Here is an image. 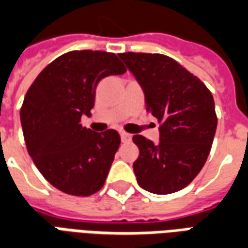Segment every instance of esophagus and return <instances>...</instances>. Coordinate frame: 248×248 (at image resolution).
<instances>
[{
    "instance_id": "obj_1",
    "label": "esophagus",
    "mask_w": 248,
    "mask_h": 248,
    "mask_svg": "<svg viewBox=\"0 0 248 248\" xmlns=\"http://www.w3.org/2000/svg\"><path fill=\"white\" fill-rule=\"evenodd\" d=\"M119 135H121V140H122V142H130V140H131V135H130L129 133L121 131Z\"/></svg>"
}]
</instances>
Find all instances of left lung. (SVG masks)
<instances>
[{"mask_svg": "<svg viewBox=\"0 0 248 248\" xmlns=\"http://www.w3.org/2000/svg\"><path fill=\"white\" fill-rule=\"evenodd\" d=\"M143 90L146 111L159 127V143L134 135L140 149L137 182L153 194H171L192 182L207 159L217 130L213 94L199 78L163 54L121 53Z\"/></svg>", "mask_w": 248, "mask_h": 248, "instance_id": "8db88e82", "label": "left lung"}]
</instances>
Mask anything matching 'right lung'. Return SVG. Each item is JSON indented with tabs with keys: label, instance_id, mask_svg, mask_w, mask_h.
<instances>
[{
	"label": "right lung",
	"instance_id": "1",
	"mask_svg": "<svg viewBox=\"0 0 248 248\" xmlns=\"http://www.w3.org/2000/svg\"><path fill=\"white\" fill-rule=\"evenodd\" d=\"M124 71L113 53L74 50L49 63L29 87L19 114L26 147L58 190L87 197L102 188L121 137L82 127L81 118L92 115L98 82Z\"/></svg>",
	"mask_w": 248,
	"mask_h": 248
}]
</instances>
